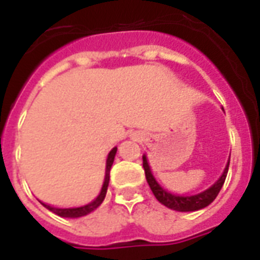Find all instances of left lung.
<instances>
[{"instance_id": "left-lung-1", "label": "left lung", "mask_w": 260, "mask_h": 260, "mask_svg": "<svg viewBox=\"0 0 260 260\" xmlns=\"http://www.w3.org/2000/svg\"><path fill=\"white\" fill-rule=\"evenodd\" d=\"M229 166L230 160L225 169H224V173L221 174V177L218 178L214 184H213L209 189L201 192V193H196V195H174L171 192H167L164 188L158 185V182L156 181V178L153 177L152 171H150V167H149V163H147L146 156H143V169H145V175H146L147 184L152 189L153 195L156 196L160 203H163L164 206L170 207L173 210H177V212H195V210H199V209H203V207L209 206L214 199L216 196L218 195V192L223 186L224 181H225V177H227V173H229Z\"/></svg>"}]
</instances>
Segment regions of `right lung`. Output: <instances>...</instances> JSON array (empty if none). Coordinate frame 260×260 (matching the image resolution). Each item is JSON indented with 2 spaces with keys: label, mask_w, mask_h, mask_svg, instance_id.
<instances>
[{
  "label": "right lung",
  "mask_w": 260,
  "mask_h": 260,
  "mask_svg": "<svg viewBox=\"0 0 260 260\" xmlns=\"http://www.w3.org/2000/svg\"><path fill=\"white\" fill-rule=\"evenodd\" d=\"M115 153H117V147H114L113 150L108 153L107 163H106V177H104V184H103V186H102V191H100V193H99V196H97L94 201L90 202V203H87V205H85V206L69 207V209L53 207V206H50V205H46V203H42L43 206L47 207L50 212L58 214L59 217H69V218L82 217V216H86V214H89V213L93 212V210H96L97 207L102 205V202L104 201L106 193H107L108 182H110V170H111V166H113V163H114Z\"/></svg>",
  "instance_id": "1"
}]
</instances>
